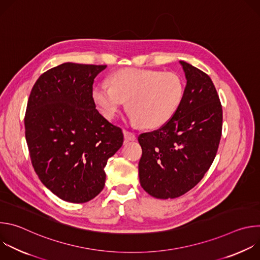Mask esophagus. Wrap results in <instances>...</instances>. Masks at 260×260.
<instances>
[{
	"instance_id": "1",
	"label": "esophagus",
	"mask_w": 260,
	"mask_h": 260,
	"mask_svg": "<svg viewBox=\"0 0 260 260\" xmlns=\"http://www.w3.org/2000/svg\"><path fill=\"white\" fill-rule=\"evenodd\" d=\"M123 134H124V139H125L126 142H128V141H135V140H136V135H135L134 133L124 129V131H123Z\"/></svg>"
}]
</instances>
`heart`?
Here are the masks:
<instances>
[{
    "instance_id": "1",
    "label": "heart",
    "mask_w": 260,
    "mask_h": 260,
    "mask_svg": "<svg viewBox=\"0 0 260 260\" xmlns=\"http://www.w3.org/2000/svg\"><path fill=\"white\" fill-rule=\"evenodd\" d=\"M185 91L183 79L175 73L132 69L119 71L93 90L103 114L113 118L127 101L129 120L145 128L167 123L179 109Z\"/></svg>"
}]
</instances>
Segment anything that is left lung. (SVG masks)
Wrapping results in <instances>:
<instances>
[{
	"label": "left lung",
	"instance_id": "1",
	"mask_svg": "<svg viewBox=\"0 0 260 260\" xmlns=\"http://www.w3.org/2000/svg\"><path fill=\"white\" fill-rule=\"evenodd\" d=\"M186 76L183 101L158 129L143 133L139 178L156 199H175L192 189L216 156L222 134V106L207 74L180 61Z\"/></svg>",
	"mask_w": 260,
	"mask_h": 260
}]
</instances>
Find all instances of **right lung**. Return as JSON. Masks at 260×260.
Returning a JSON list of instances; mask_svg holds the SVG:
<instances>
[{"label": "right lung", "mask_w": 260, "mask_h": 260, "mask_svg": "<svg viewBox=\"0 0 260 260\" xmlns=\"http://www.w3.org/2000/svg\"><path fill=\"white\" fill-rule=\"evenodd\" d=\"M105 64L64 62L34 84L24 115L32 168L59 199L86 203L104 188V168L123 144L119 126L95 109L92 85Z\"/></svg>", "instance_id": "add662e5"}]
</instances>
